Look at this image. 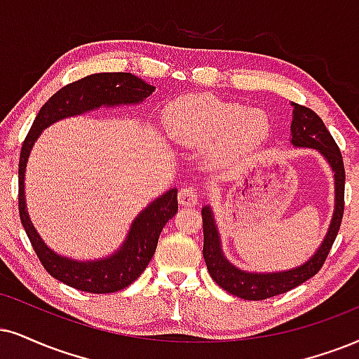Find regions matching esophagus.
Returning a JSON list of instances; mask_svg holds the SVG:
<instances>
[{
  "mask_svg": "<svg viewBox=\"0 0 359 359\" xmlns=\"http://www.w3.org/2000/svg\"><path fill=\"white\" fill-rule=\"evenodd\" d=\"M198 198H200V193H198V189L194 187H187L180 189L178 200L181 206H194L198 203Z\"/></svg>",
  "mask_w": 359,
  "mask_h": 359,
  "instance_id": "34e87169",
  "label": "esophagus"
}]
</instances>
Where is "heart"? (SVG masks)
<instances>
[{
	"label": "heart",
	"mask_w": 359,
	"mask_h": 359,
	"mask_svg": "<svg viewBox=\"0 0 359 359\" xmlns=\"http://www.w3.org/2000/svg\"><path fill=\"white\" fill-rule=\"evenodd\" d=\"M170 130L181 143H218L221 153L236 156L264 140L269 119L261 109H245L215 96L196 95L176 104Z\"/></svg>",
	"instance_id": "b5f03b06"
}]
</instances>
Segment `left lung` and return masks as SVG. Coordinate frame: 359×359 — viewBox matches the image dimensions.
I'll use <instances>...</instances> for the list:
<instances>
[{"instance_id": "obj_1", "label": "left lung", "mask_w": 359, "mask_h": 359, "mask_svg": "<svg viewBox=\"0 0 359 359\" xmlns=\"http://www.w3.org/2000/svg\"><path fill=\"white\" fill-rule=\"evenodd\" d=\"M293 104V121H291V144L294 148H311L316 149L323 158L326 159L331 171L334 172V211L331 218L328 233L321 246L315 251L308 261H304L299 266L285 269V271L273 273H256L245 271L229 263L221 248V238L218 226H216L213 210L210 205L203 206V256H205L208 271L211 278L218 285L226 290L229 294L238 296L243 299L259 302V299L273 298V296L283 294L286 291L293 290L302 283L308 281L320 271L325 264L331 246L336 240V234L339 231L344 211V165L343 156L338 144L334 143L333 136L326 130L323 119L302 104Z\"/></svg>"}]
</instances>
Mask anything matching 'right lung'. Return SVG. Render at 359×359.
<instances>
[{
	"mask_svg": "<svg viewBox=\"0 0 359 359\" xmlns=\"http://www.w3.org/2000/svg\"><path fill=\"white\" fill-rule=\"evenodd\" d=\"M154 86L131 73H96L69 83L55 93L39 109L26 136L18 166V203L20 218L44 269L65 285L88 293H114L138 280L151 261L163 226L178 211V189L171 188L149 203L133 219L128 236L113 255L98 259L79 261L57 255L41 240L31 223L25 198V172L33 144L43 130L60 119L78 116L101 106L138 104L151 96Z\"/></svg>",
	"mask_w": 359,
	"mask_h": 359,
	"instance_id": "add662e5",
	"label": "right lung"
}]
</instances>
